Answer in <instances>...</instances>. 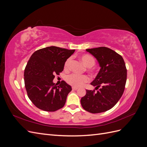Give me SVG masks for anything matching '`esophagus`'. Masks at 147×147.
<instances>
[{"label": "esophagus", "instance_id": "1", "mask_svg": "<svg viewBox=\"0 0 147 147\" xmlns=\"http://www.w3.org/2000/svg\"><path fill=\"white\" fill-rule=\"evenodd\" d=\"M78 90V88H76V87H72V90Z\"/></svg>", "mask_w": 147, "mask_h": 147}]
</instances>
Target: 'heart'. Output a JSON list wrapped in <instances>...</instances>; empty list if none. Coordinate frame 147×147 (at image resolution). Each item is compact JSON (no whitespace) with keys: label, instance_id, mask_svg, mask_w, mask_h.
Masks as SVG:
<instances>
[{"label":"heart","instance_id":"obj_1","mask_svg":"<svg viewBox=\"0 0 147 147\" xmlns=\"http://www.w3.org/2000/svg\"><path fill=\"white\" fill-rule=\"evenodd\" d=\"M80 59L83 64L87 67L88 72L92 73L94 72V70L92 69V67L94 66L96 64V60L92 56L90 55H83L80 56ZM71 63V58H68L66 60L64 64V70H67L69 69V65ZM66 82L70 85L74 87H82L84 86L86 83L90 82V79L87 75H78L77 74H70L67 76L65 78Z\"/></svg>","mask_w":147,"mask_h":147}]
</instances>
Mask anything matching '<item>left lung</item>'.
Listing matches in <instances>:
<instances>
[{
  "mask_svg": "<svg viewBox=\"0 0 147 147\" xmlns=\"http://www.w3.org/2000/svg\"><path fill=\"white\" fill-rule=\"evenodd\" d=\"M98 61L100 69L91 84L94 90H86L81 99L82 107L92 113L106 112L116 105L122 96L127 79V69L121 55L102 47L86 49Z\"/></svg>",
  "mask_w": 147,
  "mask_h": 147,
  "instance_id": "left-lung-1",
  "label": "left lung"
}]
</instances>
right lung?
Wrapping results in <instances>:
<instances>
[{
  "instance_id": "obj_1",
  "label": "right lung",
  "mask_w": 147,
  "mask_h": 147,
  "mask_svg": "<svg viewBox=\"0 0 147 147\" xmlns=\"http://www.w3.org/2000/svg\"><path fill=\"white\" fill-rule=\"evenodd\" d=\"M74 51L51 46L30 56L24 69V84L29 99L39 109L55 112L64 106L72 88L64 81L56 86L53 80L63 72L65 62Z\"/></svg>"
}]
</instances>
